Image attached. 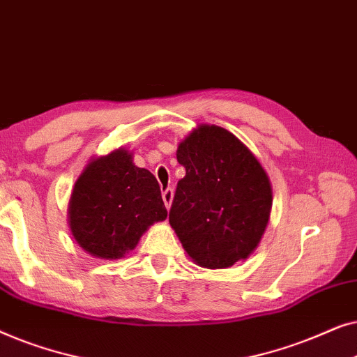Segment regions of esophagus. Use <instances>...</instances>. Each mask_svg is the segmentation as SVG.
<instances>
[{
  "instance_id": "esophagus-1",
  "label": "esophagus",
  "mask_w": 357,
  "mask_h": 357,
  "mask_svg": "<svg viewBox=\"0 0 357 357\" xmlns=\"http://www.w3.org/2000/svg\"><path fill=\"white\" fill-rule=\"evenodd\" d=\"M162 199L165 203V208H170V204H172V199H174V188H165L162 192Z\"/></svg>"
}]
</instances>
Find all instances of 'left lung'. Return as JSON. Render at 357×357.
I'll return each mask as SVG.
<instances>
[{
    "instance_id": "8db88e82",
    "label": "left lung",
    "mask_w": 357,
    "mask_h": 357,
    "mask_svg": "<svg viewBox=\"0 0 357 357\" xmlns=\"http://www.w3.org/2000/svg\"><path fill=\"white\" fill-rule=\"evenodd\" d=\"M185 167L169 211L190 258L216 270L245 260L265 232L271 185L255 155L221 126H198L177 151Z\"/></svg>"
}]
</instances>
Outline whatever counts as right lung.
Wrapping results in <instances>:
<instances>
[{
  "instance_id": "right-lung-1",
  "label": "right lung",
  "mask_w": 357,
  "mask_h": 357,
  "mask_svg": "<svg viewBox=\"0 0 357 357\" xmlns=\"http://www.w3.org/2000/svg\"><path fill=\"white\" fill-rule=\"evenodd\" d=\"M167 209L158 180L136 167L128 151L119 149L87 165L70 202V226L76 242L97 258L123 257Z\"/></svg>"
}]
</instances>
